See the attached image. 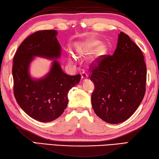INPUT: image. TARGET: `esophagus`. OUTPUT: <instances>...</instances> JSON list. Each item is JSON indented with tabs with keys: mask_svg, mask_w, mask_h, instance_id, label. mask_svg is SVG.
<instances>
[{
	"mask_svg": "<svg viewBox=\"0 0 159 159\" xmlns=\"http://www.w3.org/2000/svg\"><path fill=\"white\" fill-rule=\"evenodd\" d=\"M82 80L83 81H84V80H86L87 78H88V75L86 72H82Z\"/></svg>",
	"mask_w": 159,
	"mask_h": 159,
	"instance_id": "34e87169",
	"label": "esophagus"
}]
</instances>
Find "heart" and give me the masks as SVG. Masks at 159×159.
Segmentation results:
<instances>
[{"label": "heart", "mask_w": 159, "mask_h": 159, "mask_svg": "<svg viewBox=\"0 0 159 159\" xmlns=\"http://www.w3.org/2000/svg\"><path fill=\"white\" fill-rule=\"evenodd\" d=\"M100 42L97 40H90L88 41L84 45L82 46L81 50L79 51V55L83 56L87 54H89L93 52V51L99 45ZM104 50V47L102 45L99 46L98 48V52H102Z\"/></svg>", "instance_id": "heart-1"}]
</instances>
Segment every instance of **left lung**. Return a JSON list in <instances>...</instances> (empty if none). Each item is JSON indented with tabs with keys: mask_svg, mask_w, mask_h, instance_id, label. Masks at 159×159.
<instances>
[{
	"mask_svg": "<svg viewBox=\"0 0 159 159\" xmlns=\"http://www.w3.org/2000/svg\"><path fill=\"white\" fill-rule=\"evenodd\" d=\"M143 59L140 48L121 32L113 55L102 56L90 67V80L94 85L92 107L103 121L121 123L137 109L146 92Z\"/></svg>",
	"mask_w": 159,
	"mask_h": 159,
	"instance_id": "1",
	"label": "left lung"
}]
</instances>
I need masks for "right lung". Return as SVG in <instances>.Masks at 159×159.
<instances>
[{
    "mask_svg": "<svg viewBox=\"0 0 159 159\" xmlns=\"http://www.w3.org/2000/svg\"><path fill=\"white\" fill-rule=\"evenodd\" d=\"M55 30L32 34L19 46L12 69L14 96L20 108L35 120L54 121L62 115L68 104V92L80 82L81 75H68L57 60L62 48ZM35 57L53 60L50 71L43 78L31 77L29 68Z\"/></svg>",
    "mask_w": 159,
    "mask_h": 159,
    "instance_id": "1",
    "label": "right lung"
}]
</instances>
